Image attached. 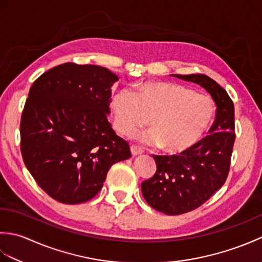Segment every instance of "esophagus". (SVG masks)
<instances>
[{
  "instance_id": "obj_1",
  "label": "esophagus",
  "mask_w": 262,
  "mask_h": 262,
  "mask_svg": "<svg viewBox=\"0 0 262 262\" xmlns=\"http://www.w3.org/2000/svg\"><path fill=\"white\" fill-rule=\"evenodd\" d=\"M130 152H132L133 157H137V155H141L143 153V149L141 147H137V146L132 145L130 146Z\"/></svg>"
}]
</instances>
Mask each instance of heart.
<instances>
[{"instance_id":"1","label":"heart","mask_w":262,"mask_h":262,"mask_svg":"<svg viewBox=\"0 0 262 262\" xmlns=\"http://www.w3.org/2000/svg\"><path fill=\"white\" fill-rule=\"evenodd\" d=\"M110 108L115 129L128 136L148 122L152 128L135 136L149 146L171 154L185 153L203 140L213 120L211 99L168 82H146L136 92L121 89L113 94Z\"/></svg>"}]
</instances>
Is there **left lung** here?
<instances>
[{"label":"left lung","instance_id":"left-lung-1","mask_svg":"<svg viewBox=\"0 0 262 262\" xmlns=\"http://www.w3.org/2000/svg\"><path fill=\"white\" fill-rule=\"evenodd\" d=\"M204 88L216 104L209 135L180 155H153L157 172L142 183L147 204L166 215L196 209L224 185L235 141L234 104L219 83L204 74H171Z\"/></svg>","mask_w":262,"mask_h":262}]
</instances>
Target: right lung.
Returning <instances> with one entry per match:
<instances>
[{
  "label": "right lung",
  "mask_w": 262,
  "mask_h": 262,
  "mask_svg": "<svg viewBox=\"0 0 262 262\" xmlns=\"http://www.w3.org/2000/svg\"><path fill=\"white\" fill-rule=\"evenodd\" d=\"M118 80L101 66L65 63L30 88L20 124L22 158L39 187L59 203L92 199L111 165L132 157L107 118Z\"/></svg>",
  "instance_id": "obj_1"
}]
</instances>
